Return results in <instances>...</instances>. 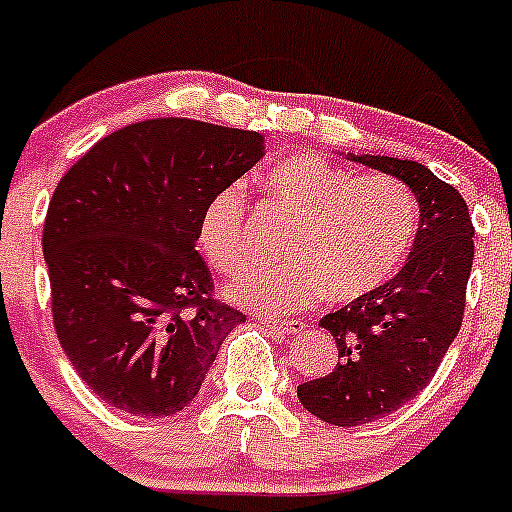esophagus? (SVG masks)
<instances>
[{"label":"esophagus","instance_id":"1","mask_svg":"<svg viewBox=\"0 0 512 512\" xmlns=\"http://www.w3.org/2000/svg\"><path fill=\"white\" fill-rule=\"evenodd\" d=\"M262 324H265L270 332L280 334V337H292V334H302L304 329V322H299V319H289V322H275V319H262Z\"/></svg>","mask_w":512,"mask_h":512}]
</instances>
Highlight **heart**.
Masks as SVG:
<instances>
[{"mask_svg": "<svg viewBox=\"0 0 512 512\" xmlns=\"http://www.w3.org/2000/svg\"><path fill=\"white\" fill-rule=\"evenodd\" d=\"M270 198L294 220L287 260L250 265L227 285V299L262 314H285L324 292L352 302L389 282L406 260L418 225L414 193L391 175H356L317 153H294L262 178ZM247 195L218 190L198 220L208 265L230 272L245 252Z\"/></svg>", "mask_w": 512, "mask_h": 512, "instance_id": "b5f03b06", "label": "heart"}]
</instances>
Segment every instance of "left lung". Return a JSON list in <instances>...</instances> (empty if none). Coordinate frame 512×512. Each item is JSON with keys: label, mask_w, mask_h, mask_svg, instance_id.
<instances>
[{"label": "left lung", "mask_w": 512, "mask_h": 512, "mask_svg": "<svg viewBox=\"0 0 512 512\" xmlns=\"http://www.w3.org/2000/svg\"><path fill=\"white\" fill-rule=\"evenodd\" d=\"M347 158L401 180L421 213L399 275L319 319L339 349L332 374L297 386L309 414L352 428L394 414L418 396L458 337L473 267V223L461 193L426 165L389 156Z\"/></svg>", "instance_id": "obj_1"}]
</instances>
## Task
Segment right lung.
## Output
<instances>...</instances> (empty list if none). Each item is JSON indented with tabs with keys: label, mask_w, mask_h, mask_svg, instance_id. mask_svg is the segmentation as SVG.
Returning a JSON list of instances; mask_svg holds the SVG:
<instances>
[{
	"label": "right lung",
	"mask_w": 512,
	"mask_h": 512,
	"mask_svg": "<svg viewBox=\"0 0 512 512\" xmlns=\"http://www.w3.org/2000/svg\"><path fill=\"white\" fill-rule=\"evenodd\" d=\"M262 156L255 131L151 118L101 138L59 180L41 237L56 337L108 406L183 411L245 322L213 299L195 242L208 200Z\"/></svg>",
	"instance_id": "add662e5"
}]
</instances>
